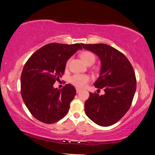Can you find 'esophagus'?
Segmentation results:
<instances>
[{
	"label": "esophagus",
	"instance_id": "obj_1",
	"mask_svg": "<svg viewBox=\"0 0 155 155\" xmlns=\"http://www.w3.org/2000/svg\"><path fill=\"white\" fill-rule=\"evenodd\" d=\"M80 91H81V89H79V88H76V92H79Z\"/></svg>",
	"mask_w": 155,
	"mask_h": 155
}]
</instances>
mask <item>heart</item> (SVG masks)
<instances>
[{"label":"heart","instance_id":"1","mask_svg":"<svg viewBox=\"0 0 155 155\" xmlns=\"http://www.w3.org/2000/svg\"><path fill=\"white\" fill-rule=\"evenodd\" d=\"M80 58H81V60H82L87 65L90 63L93 64L95 60V57L93 53L88 51H83L82 53H81ZM69 63H70V60H68L66 63V67H68ZM90 76L88 75H86V74H75V75L72 76L71 77L70 81L74 85H75L76 87H82L84 86V85L90 81Z\"/></svg>","mask_w":155,"mask_h":155}]
</instances>
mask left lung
Returning <instances> with one entry per match:
<instances>
[{
	"label": "left lung",
	"instance_id": "left-lung-1",
	"mask_svg": "<svg viewBox=\"0 0 155 155\" xmlns=\"http://www.w3.org/2000/svg\"><path fill=\"white\" fill-rule=\"evenodd\" d=\"M81 45L100 58V76L94 86L104 89L105 92L101 95L90 92L84 104L85 114L98 125L110 126L118 122L130 107L136 90L134 70L127 58L111 46L105 44Z\"/></svg>",
	"mask_w": 155,
	"mask_h": 155
}]
</instances>
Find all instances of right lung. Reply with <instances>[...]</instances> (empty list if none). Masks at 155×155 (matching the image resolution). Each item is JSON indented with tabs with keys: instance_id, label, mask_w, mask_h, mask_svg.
<instances>
[{
	"instance_id": "obj_1",
	"label": "right lung",
	"mask_w": 155,
	"mask_h": 155,
	"mask_svg": "<svg viewBox=\"0 0 155 155\" xmlns=\"http://www.w3.org/2000/svg\"><path fill=\"white\" fill-rule=\"evenodd\" d=\"M79 49H82L79 44L51 43L35 51L26 62L21 74V95L36 120L54 123L68 112L76 89L68 84L58 90L53 84L65 72L67 60Z\"/></svg>"
}]
</instances>
